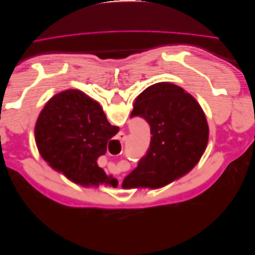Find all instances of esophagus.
<instances>
[{"label":"esophagus","instance_id":"esophagus-1","mask_svg":"<svg viewBox=\"0 0 255 255\" xmlns=\"http://www.w3.org/2000/svg\"><path fill=\"white\" fill-rule=\"evenodd\" d=\"M126 138H127V136H126V133H125V132H120V133L118 134V139H119L121 142L125 141Z\"/></svg>","mask_w":255,"mask_h":255}]
</instances>
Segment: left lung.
Listing matches in <instances>:
<instances>
[{
    "label": "left lung",
    "instance_id": "left-lung-1",
    "mask_svg": "<svg viewBox=\"0 0 255 255\" xmlns=\"http://www.w3.org/2000/svg\"><path fill=\"white\" fill-rule=\"evenodd\" d=\"M136 116L149 123L152 137L123 187H163L196 166L207 145L208 126L194 97L171 83L154 84L136 98L130 118Z\"/></svg>",
    "mask_w": 255,
    "mask_h": 255
}]
</instances>
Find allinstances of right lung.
Masks as SVG:
<instances>
[{
    "mask_svg": "<svg viewBox=\"0 0 255 255\" xmlns=\"http://www.w3.org/2000/svg\"><path fill=\"white\" fill-rule=\"evenodd\" d=\"M118 130L98 102L69 89L45 104L36 122L35 139L42 158L69 180L84 186H115L97 159L106 153L107 142Z\"/></svg>",
    "mask_w": 255,
    "mask_h": 255,
    "instance_id": "obj_1",
    "label": "right lung"
}]
</instances>
